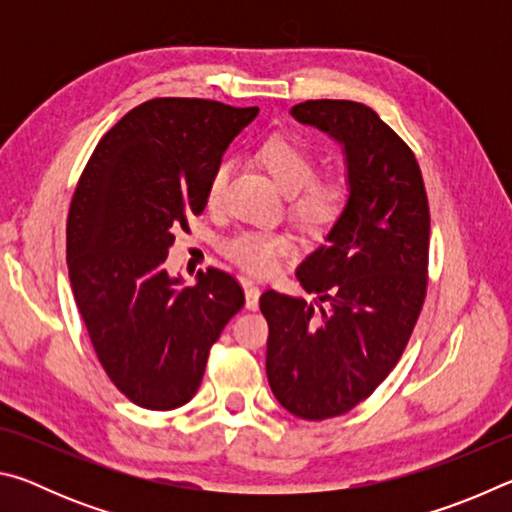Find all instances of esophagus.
I'll return each mask as SVG.
<instances>
[{
  "label": "esophagus",
  "instance_id": "esophagus-1",
  "mask_svg": "<svg viewBox=\"0 0 512 512\" xmlns=\"http://www.w3.org/2000/svg\"><path fill=\"white\" fill-rule=\"evenodd\" d=\"M244 289H246V307L250 311H255L259 307V296H262V291H259V287L253 280H244Z\"/></svg>",
  "mask_w": 512,
  "mask_h": 512
}]
</instances>
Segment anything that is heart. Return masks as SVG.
Returning <instances> with one entry per match:
<instances>
[{
    "mask_svg": "<svg viewBox=\"0 0 512 512\" xmlns=\"http://www.w3.org/2000/svg\"><path fill=\"white\" fill-rule=\"evenodd\" d=\"M257 162L289 198V214L309 232L329 230L339 221L348 203V189L339 178L316 176L318 158L309 146L293 135L275 133L257 146ZM230 164L219 162L205 187V203L221 205L228 185ZM296 241L287 230L246 228L221 241V253L248 273L273 271L277 259L289 255Z\"/></svg>",
    "mask_w": 512,
    "mask_h": 512,
    "instance_id": "obj_1",
    "label": "heart"
}]
</instances>
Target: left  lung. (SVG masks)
Here are the masks:
<instances>
[{"instance_id": "obj_1", "label": "left lung", "mask_w": 512, "mask_h": 512, "mask_svg": "<svg viewBox=\"0 0 512 512\" xmlns=\"http://www.w3.org/2000/svg\"><path fill=\"white\" fill-rule=\"evenodd\" d=\"M300 124L343 144L350 196L327 241L298 266L307 300L268 289L266 375L302 420L352 411L400 361L427 296L429 201L420 164L400 135L357 101L291 108Z\"/></svg>"}]
</instances>
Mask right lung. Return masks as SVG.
Listing matches in <instances>:
<instances>
[{"label":"right lung","instance_id":"add662e5","mask_svg":"<svg viewBox=\"0 0 512 512\" xmlns=\"http://www.w3.org/2000/svg\"><path fill=\"white\" fill-rule=\"evenodd\" d=\"M259 108L162 97L101 137L67 214V268L90 343L133 404L171 411L203 381L210 348L244 307L230 273L180 287L164 262L173 232L205 210L212 169Z\"/></svg>","mask_w":512,"mask_h":512}]
</instances>
